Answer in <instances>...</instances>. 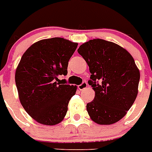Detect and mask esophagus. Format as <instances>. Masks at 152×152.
Listing matches in <instances>:
<instances>
[{
	"label": "esophagus",
	"instance_id": "esophagus-1",
	"mask_svg": "<svg viewBox=\"0 0 152 152\" xmlns=\"http://www.w3.org/2000/svg\"><path fill=\"white\" fill-rule=\"evenodd\" d=\"M87 86H88V84H87L86 82H83V83L78 86V89L80 90H83L86 88H87Z\"/></svg>",
	"mask_w": 152,
	"mask_h": 152
}]
</instances>
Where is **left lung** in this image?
I'll return each instance as SVG.
<instances>
[{"mask_svg": "<svg viewBox=\"0 0 152 152\" xmlns=\"http://www.w3.org/2000/svg\"><path fill=\"white\" fill-rule=\"evenodd\" d=\"M77 51L89 66L88 83L95 91L94 99L86 105L90 118L99 125L118 122L138 95L140 72L134 59L119 45L102 39H90Z\"/></svg>", "mask_w": 152, "mask_h": 152, "instance_id": "left-lung-1", "label": "left lung"}]
</instances>
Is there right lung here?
Here are the masks:
<instances>
[{
  "instance_id": "add662e5",
  "label": "right lung",
  "mask_w": 152,
  "mask_h": 152,
  "mask_svg": "<svg viewBox=\"0 0 152 152\" xmlns=\"http://www.w3.org/2000/svg\"><path fill=\"white\" fill-rule=\"evenodd\" d=\"M78 43L61 37L41 39L23 54L15 72L21 105L31 118L45 125L63 120L76 86L61 84L58 76L67 74L68 62Z\"/></svg>"
}]
</instances>
